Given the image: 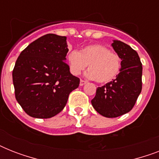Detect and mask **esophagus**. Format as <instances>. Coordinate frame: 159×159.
Masks as SVG:
<instances>
[{
    "label": "esophagus",
    "mask_w": 159,
    "mask_h": 159,
    "mask_svg": "<svg viewBox=\"0 0 159 159\" xmlns=\"http://www.w3.org/2000/svg\"><path fill=\"white\" fill-rule=\"evenodd\" d=\"M86 83H87V82L84 81V80H80V86H83V85H85Z\"/></svg>",
    "instance_id": "esophagus-1"
}]
</instances>
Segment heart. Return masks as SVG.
Returning <instances> with one entry per match:
<instances>
[{
    "label": "heart",
    "instance_id": "b5f03b06",
    "mask_svg": "<svg viewBox=\"0 0 159 159\" xmlns=\"http://www.w3.org/2000/svg\"><path fill=\"white\" fill-rule=\"evenodd\" d=\"M67 61L71 73L79 75L87 67L86 76L99 83H107L117 76L121 67L120 57L101 44L87 45L78 51L67 53Z\"/></svg>",
    "mask_w": 159,
    "mask_h": 159
}]
</instances>
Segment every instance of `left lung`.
<instances>
[{
	"instance_id": "1",
	"label": "left lung",
	"mask_w": 159,
	"mask_h": 159,
	"mask_svg": "<svg viewBox=\"0 0 159 159\" xmlns=\"http://www.w3.org/2000/svg\"><path fill=\"white\" fill-rule=\"evenodd\" d=\"M111 46L120 57V70L116 79L97 88L92 100L93 108L107 118L130 111L142 90L143 67L138 53L120 40H113Z\"/></svg>"
}]
</instances>
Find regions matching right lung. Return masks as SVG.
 <instances>
[{
	"label": "right lung",
	"instance_id": "obj_1",
	"mask_svg": "<svg viewBox=\"0 0 159 159\" xmlns=\"http://www.w3.org/2000/svg\"><path fill=\"white\" fill-rule=\"evenodd\" d=\"M67 37L47 34L30 43L12 72L16 101L34 118L48 119L61 112L80 79L66 63Z\"/></svg>",
	"mask_w": 159,
	"mask_h": 159
}]
</instances>
